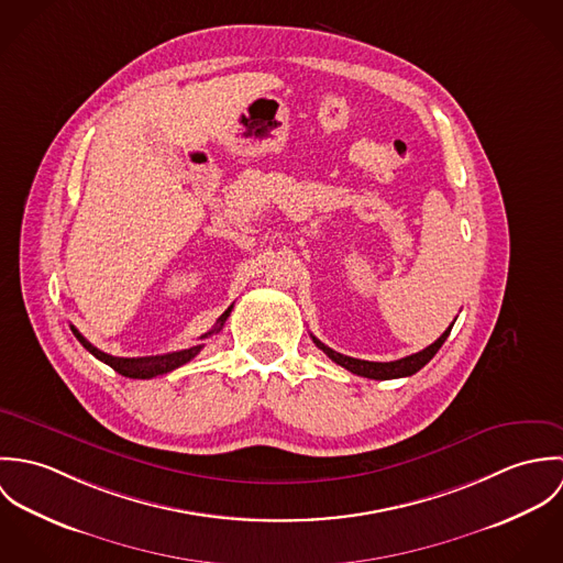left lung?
I'll list each match as a JSON object with an SVG mask.
<instances>
[{"label": "left lung", "instance_id": "1", "mask_svg": "<svg viewBox=\"0 0 563 563\" xmlns=\"http://www.w3.org/2000/svg\"><path fill=\"white\" fill-rule=\"evenodd\" d=\"M453 324H455V322H451V327H449L433 344H429L427 349H422V351H418V353H413V355L401 357V360H395V362H368V360L349 357V355H342V353L329 349L327 344H322L321 340L314 338V335H312V340H314V344L321 349L322 353H327V357H331L335 364H340V366L346 368L349 373L360 375V377H368V379H379V382H384V379H399V377H409V375L418 373V371L440 351V346H442L444 340L449 338Z\"/></svg>", "mask_w": 563, "mask_h": 563}]
</instances>
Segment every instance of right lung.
Instances as JSON below:
<instances>
[{"instance_id":"1","label":"right lung","mask_w":563,"mask_h":563,"mask_svg":"<svg viewBox=\"0 0 563 563\" xmlns=\"http://www.w3.org/2000/svg\"><path fill=\"white\" fill-rule=\"evenodd\" d=\"M232 308H234V306H230V308L221 314V319L214 324V329H210L208 333H203L201 340L208 338V335H212V333H217V331H221V327H223V322L228 321ZM71 331H74V335L80 340L81 346H84L88 353H92L97 360H101L103 364H108L110 368H114L119 375L130 377V379H152V377H158V375H164V373H170V371L179 368L181 364L190 362V360L203 349V344H195V346H190V349H181V351H173V353H164V355L114 357V355H108V353L99 351L97 346H92L74 324H71Z\"/></svg>"}]
</instances>
